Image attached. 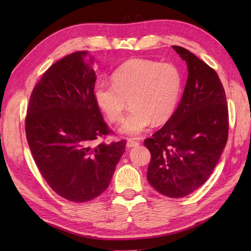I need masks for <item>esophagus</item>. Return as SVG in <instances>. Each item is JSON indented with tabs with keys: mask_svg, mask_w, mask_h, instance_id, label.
Masks as SVG:
<instances>
[{
	"mask_svg": "<svg viewBox=\"0 0 251 251\" xmlns=\"http://www.w3.org/2000/svg\"><path fill=\"white\" fill-rule=\"evenodd\" d=\"M138 145H139V141H136L134 139H128V140H127V148L137 147Z\"/></svg>",
	"mask_w": 251,
	"mask_h": 251,
	"instance_id": "obj_1",
	"label": "esophagus"
}]
</instances>
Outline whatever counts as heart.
<instances>
[{"mask_svg": "<svg viewBox=\"0 0 251 251\" xmlns=\"http://www.w3.org/2000/svg\"><path fill=\"white\" fill-rule=\"evenodd\" d=\"M182 88V76L173 63L131 59L112 74V83L95 85L94 100L111 123L123 120L129 100L131 111L121 131L139 136L152 123L161 124L174 114Z\"/></svg>", "mask_w": 251, "mask_h": 251, "instance_id": "obj_1", "label": "heart"}]
</instances>
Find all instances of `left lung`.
<instances>
[{"label": "left lung", "instance_id": "left-lung-1", "mask_svg": "<svg viewBox=\"0 0 251 251\" xmlns=\"http://www.w3.org/2000/svg\"><path fill=\"white\" fill-rule=\"evenodd\" d=\"M188 67L184 92L174 114L143 143L151 153L147 177L172 199L199 189L219 162L228 136L225 88L214 69L188 50L173 46Z\"/></svg>", "mask_w": 251, "mask_h": 251}]
</instances>
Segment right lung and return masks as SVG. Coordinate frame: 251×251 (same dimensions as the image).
Instances as JSON below:
<instances>
[{"label":"right lung","mask_w":251,"mask_h":251,"mask_svg":"<svg viewBox=\"0 0 251 251\" xmlns=\"http://www.w3.org/2000/svg\"><path fill=\"white\" fill-rule=\"evenodd\" d=\"M87 50L47 69L32 90L25 136L41 175L52 191L74 202L108 188L126 141L96 143L114 134L94 100L96 73Z\"/></svg>","instance_id":"obj_1"}]
</instances>
